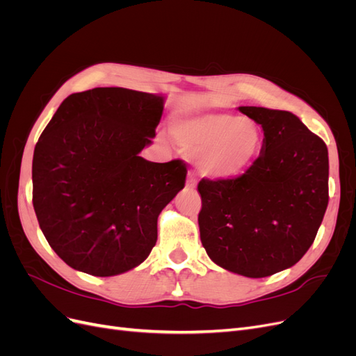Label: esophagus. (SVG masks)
Segmentation results:
<instances>
[{"mask_svg":"<svg viewBox=\"0 0 356 356\" xmlns=\"http://www.w3.org/2000/svg\"><path fill=\"white\" fill-rule=\"evenodd\" d=\"M196 186H197V179L193 177V175H188V178H187V187L188 188H196Z\"/></svg>","mask_w":356,"mask_h":356,"instance_id":"esophagus-1","label":"esophagus"}]
</instances>
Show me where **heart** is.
I'll return each mask as SVG.
<instances>
[{"instance_id": "obj_1", "label": "heart", "mask_w": 356, "mask_h": 356, "mask_svg": "<svg viewBox=\"0 0 356 356\" xmlns=\"http://www.w3.org/2000/svg\"><path fill=\"white\" fill-rule=\"evenodd\" d=\"M172 134L187 152L196 154L202 175L227 181L245 175L263 147V132L250 118L229 113H207L178 118Z\"/></svg>"}]
</instances>
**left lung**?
<instances>
[{
  "mask_svg": "<svg viewBox=\"0 0 356 356\" xmlns=\"http://www.w3.org/2000/svg\"><path fill=\"white\" fill-rule=\"evenodd\" d=\"M263 129L254 166L202 179L200 241L211 260L246 277L293 267L314 243L328 204V149L289 111L239 106Z\"/></svg>",
  "mask_w": 356,
  "mask_h": 356,
  "instance_id": "obj_1",
  "label": "left lung"
}]
</instances>
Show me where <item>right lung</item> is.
Listing matches in <instances>:
<instances>
[{"instance_id": "1", "label": "right lung", "mask_w": 356, "mask_h": 356, "mask_svg": "<svg viewBox=\"0 0 356 356\" xmlns=\"http://www.w3.org/2000/svg\"><path fill=\"white\" fill-rule=\"evenodd\" d=\"M163 105V95L96 88L68 96L41 134L32 203L51 250L75 270L120 275L156 245L159 215L187 175L184 161L139 156Z\"/></svg>"}]
</instances>
